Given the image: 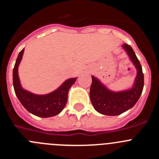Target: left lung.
<instances>
[{
    "instance_id": "obj_1",
    "label": "left lung",
    "mask_w": 159,
    "mask_h": 159,
    "mask_svg": "<svg viewBox=\"0 0 159 159\" xmlns=\"http://www.w3.org/2000/svg\"><path fill=\"white\" fill-rule=\"evenodd\" d=\"M123 48L127 51L130 60L137 69V75L134 86L124 92H114L105 88L100 81L92 76V83L90 88V99L94 108L99 113L106 116H119L134 106L139 99L144 86V75L139 60L134 50L129 44L124 43Z\"/></svg>"
}]
</instances>
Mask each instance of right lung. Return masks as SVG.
<instances>
[{"mask_svg": "<svg viewBox=\"0 0 159 159\" xmlns=\"http://www.w3.org/2000/svg\"><path fill=\"white\" fill-rule=\"evenodd\" d=\"M24 49L20 52L12 72V82L16 97L24 107L38 117L48 118L62 111L67 101V94L76 78L68 79L55 92L48 95H35L23 89L18 76V66L23 57Z\"/></svg>", "mask_w": 159, "mask_h": 159, "instance_id": "add662e5", "label": "right lung"}]
</instances>
